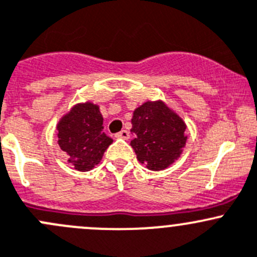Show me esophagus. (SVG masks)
<instances>
[{"mask_svg": "<svg viewBox=\"0 0 257 257\" xmlns=\"http://www.w3.org/2000/svg\"><path fill=\"white\" fill-rule=\"evenodd\" d=\"M116 139H123V140H127L130 137V132L127 130H122V131L117 132V134L115 135Z\"/></svg>", "mask_w": 257, "mask_h": 257, "instance_id": "obj_1", "label": "esophagus"}]
</instances>
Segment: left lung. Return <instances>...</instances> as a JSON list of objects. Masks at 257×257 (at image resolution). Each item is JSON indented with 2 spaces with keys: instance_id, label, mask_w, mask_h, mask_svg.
I'll return each instance as SVG.
<instances>
[{
  "instance_id": "obj_1",
  "label": "left lung",
  "mask_w": 257,
  "mask_h": 257,
  "mask_svg": "<svg viewBox=\"0 0 257 257\" xmlns=\"http://www.w3.org/2000/svg\"><path fill=\"white\" fill-rule=\"evenodd\" d=\"M131 123V146L147 169L165 170L179 159L186 144V125L166 103L147 101L134 111Z\"/></svg>"
}]
</instances>
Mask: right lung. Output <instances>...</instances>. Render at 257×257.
<instances>
[{"label":"right lung","mask_w":257,"mask_h":257,"mask_svg":"<svg viewBox=\"0 0 257 257\" xmlns=\"http://www.w3.org/2000/svg\"><path fill=\"white\" fill-rule=\"evenodd\" d=\"M102 123L100 108L92 102L73 106L58 122V145L78 171L92 170L112 144V139L102 131Z\"/></svg>","instance_id":"add662e5"}]
</instances>
